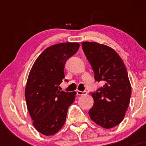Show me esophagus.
Wrapping results in <instances>:
<instances>
[{
  "mask_svg": "<svg viewBox=\"0 0 146 146\" xmlns=\"http://www.w3.org/2000/svg\"><path fill=\"white\" fill-rule=\"evenodd\" d=\"M77 94L78 95H85L87 94V92L86 90H84V91H80V90H77Z\"/></svg>",
  "mask_w": 146,
  "mask_h": 146,
  "instance_id": "1",
  "label": "esophagus"
}]
</instances>
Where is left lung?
<instances>
[{
	"label": "left lung",
	"instance_id": "left-lung-1",
	"mask_svg": "<svg viewBox=\"0 0 146 146\" xmlns=\"http://www.w3.org/2000/svg\"><path fill=\"white\" fill-rule=\"evenodd\" d=\"M82 49L95 74V82L103 86L90 93L94 100L88 114L102 128L119 124L130 103L131 86L123 60L113 48L97 42H84Z\"/></svg>",
	"mask_w": 146,
	"mask_h": 146
}]
</instances>
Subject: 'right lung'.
Here are the masks:
<instances>
[{"mask_svg": "<svg viewBox=\"0 0 146 146\" xmlns=\"http://www.w3.org/2000/svg\"><path fill=\"white\" fill-rule=\"evenodd\" d=\"M79 48L77 42L52 45L38 56L29 73L25 93L27 108L33 126L46 136L62 128L68 107L75 101L76 92L58 88L65 78L66 62Z\"/></svg>", "mask_w": 146, "mask_h": 146, "instance_id": "obj_1", "label": "right lung"}]
</instances>
